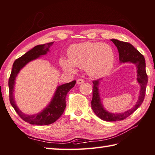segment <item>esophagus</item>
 <instances>
[{"label":"esophagus","mask_w":155,"mask_h":155,"mask_svg":"<svg viewBox=\"0 0 155 155\" xmlns=\"http://www.w3.org/2000/svg\"><path fill=\"white\" fill-rule=\"evenodd\" d=\"M83 83H84V81L83 79H81V78H78L77 81V83L78 85H81V84H82Z\"/></svg>","instance_id":"esophagus-1"}]
</instances>
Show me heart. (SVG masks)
<instances>
[{"instance_id": "b5f03b06", "label": "heart", "mask_w": 155, "mask_h": 155, "mask_svg": "<svg viewBox=\"0 0 155 155\" xmlns=\"http://www.w3.org/2000/svg\"><path fill=\"white\" fill-rule=\"evenodd\" d=\"M115 54L108 44L85 42L73 44L68 51V59L61 58L60 65L64 70L75 72V67L86 70L92 78L109 74L114 67Z\"/></svg>"}]
</instances>
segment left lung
Masks as SVG:
<instances>
[{
  "label": "left lung",
  "mask_w": 155,
  "mask_h": 155,
  "mask_svg": "<svg viewBox=\"0 0 155 155\" xmlns=\"http://www.w3.org/2000/svg\"><path fill=\"white\" fill-rule=\"evenodd\" d=\"M111 41H113L118 50L120 63H132L135 64L137 69V80L141 87L138 101L133 108L123 113L114 114L107 111L101 103L98 87L102 78L93 81V96L91 103L93 111L97 116L104 121L115 122L127 118L140 107L145 97L146 85L148 83V76L146 72L145 59L132 44L115 39H112Z\"/></svg>",
  "instance_id": "8db88e82"
}]
</instances>
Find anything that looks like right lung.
Returning a JSON list of instances; mask_svg holds the SVG:
<instances>
[{"instance_id":"1","label":"right lung","mask_w":155,"mask_h":155,"mask_svg":"<svg viewBox=\"0 0 155 155\" xmlns=\"http://www.w3.org/2000/svg\"><path fill=\"white\" fill-rule=\"evenodd\" d=\"M53 43L54 41H52V42L35 46L20 58L15 60L13 64L11 75L9 79L10 103L21 118L31 124L41 126L48 125L57 121L61 117L66 107L65 97L67 94L76 84V81H73L70 83L63 84L61 85L58 86L50 103L45 109H44L38 114L33 115L25 114V113L21 111L18 107L14 97L15 81L18 74L20 70L25 67L28 63L39 58L40 56L46 54L47 52H49L50 47Z\"/></svg>"}]
</instances>
